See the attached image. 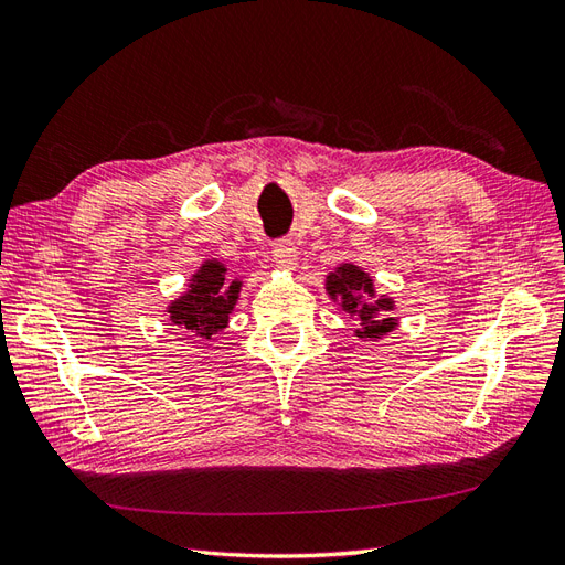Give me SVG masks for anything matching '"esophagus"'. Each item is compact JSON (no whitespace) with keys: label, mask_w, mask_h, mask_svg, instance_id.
Masks as SVG:
<instances>
[{"label":"esophagus","mask_w":565,"mask_h":565,"mask_svg":"<svg viewBox=\"0 0 565 565\" xmlns=\"http://www.w3.org/2000/svg\"><path fill=\"white\" fill-rule=\"evenodd\" d=\"M297 245L292 241H280L276 247H273V262H276L278 268H285V270H292L297 266Z\"/></svg>","instance_id":"esophagus-1"}]
</instances>
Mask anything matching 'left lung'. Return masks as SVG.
Returning <instances> with one entry per match:
<instances>
[{"mask_svg":"<svg viewBox=\"0 0 565 565\" xmlns=\"http://www.w3.org/2000/svg\"><path fill=\"white\" fill-rule=\"evenodd\" d=\"M324 289L332 299H339L341 311L355 316L361 328L355 330V337L361 339H382L396 328L398 320L391 318V311L396 309L391 297H374V282L370 273H365L355 264H339L328 280Z\"/></svg>","mask_w":565,"mask_h":565,"instance_id":"obj_1","label":"left lung"}]
</instances>
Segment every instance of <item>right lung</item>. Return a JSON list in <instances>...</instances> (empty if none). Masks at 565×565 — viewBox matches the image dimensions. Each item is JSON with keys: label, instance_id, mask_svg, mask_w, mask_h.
<instances>
[{"label": "right lung", "instance_id": "add662e5", "mask_svg": "<svg viewBox=\"0 0 565 565\" xmlns=\"http://www.w3.org/2000/svg\"><path fill=\"white\" fill-rule=\"evenodd\" d=\"M228 268L207 259L188 282L185 292L167 306L169 320L185 328L200 339H212L228 324L237 297H241V280H231Z\"/></svg>", "mask_w": 565, "mask_h": 565}]
</instances>
